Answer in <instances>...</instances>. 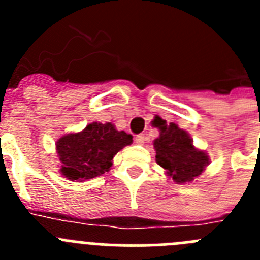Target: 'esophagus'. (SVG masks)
<instances>
[{"instance_id":"34e87169","label":"esophagus","mask_w":260,"mask_h":260,"mask_svg":"<svg viewBox=\"0 0 260 260\" xmlns=\"http://www.w3.org/2000/svg\"><path fill=\"white\" fill-rule=\"evenodd\" d=\"M144 142H146V137H144V134H139L135 137V143L137 144H143Z\"/></svg>"}]
</instances>
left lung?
<instances>
[{"label": "left lung", "instance_id": "obj_1", "mask_svg": "<svg viewBox=\"0 0 260 260\" xmlns=\"http://www.w3.org/2000/svg\"><path fill=\"white\" fill-rule=\"evenodd\" d=\"M160 137L155 139L156 162L167 171L177 183L191 182L207 167L210 160L206 152L197 150L189 134L176 123L157 122Z\"/></svg>", "mask_w": 260, "mask_h": 260}]
</instances>
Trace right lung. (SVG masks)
<instances>
[{
  "instance_id": "right-lung-1",
  "label": "right lung",
  "mask_w": 260,
  "mask_h": 260,
  "mask_svg": "<svg viewBox=\"0 0 260 260\" xmlns=\"http://www.w3.org/2000/svg\"><path fill=\"white\" fill-rule=\"evenodd\" d=\"M132 143V135L118 132L110 122L89 123L83 132L57 141L61 173L70 181L95 178L109 171L116 153Z\"/></svg>"
}]
</instances>
